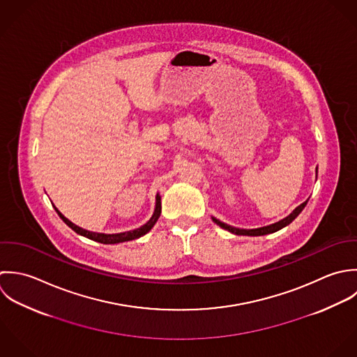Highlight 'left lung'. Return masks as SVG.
I'll return each instance as SVG.
<instances>
[{
	"mask_svg": "<svg viewBox=\"0 0 357 357\" xmlns=\"http://www.w3.org/2000/svg\"><path fill=\"white\" fill-rule=\"evenodd\" d=\"M316 178H317V168H316ZM307 200H309V199H307ZM307 200L303 202L301 206H298L291 214L288 215V216H285L284 219H282V220H279V222H276V223L268 225V226L257 227V229L234 227V226H230V225H227V223H225V222H220L219 219H216L214 216H213V220H214L218 226H220L222 229H225V230H227V231H230V233H233V234H237V236H264V234H271V233H275V231L283 229L287 225H289L298 215L302 213V210L305 208Z\"/></svg>",
	"mask_w": 357,
	"mask_h": 357,
	"instance_id": "8db88e82",
	"label": "left lung"
}]
</instances>
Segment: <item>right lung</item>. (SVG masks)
Here are the masks:
<instances>
[{
	"label": "right lung",
	"instance_id": "add662e5",
	"mask_svg": "<svg viewBox=\"0 0 357 357\" xmlns=\"http://www.w3.org/2000/svg\"><path fill=\"white\" fill-rule=\"evenodd\" d=\"M58 215L62 218V220L69 226L72 227L73 230L89 240H93V241H98V243H102V244H119V243H124V241H130V240H135V238H139L142 237L143 234H146L147 231L151 230V227L155 225L157 219L160 218L161 214V197L160 195L157 193L155 196V207H154V213L151 215V218L142 225L141 227L138 229H134V230H128V231H123V233H112V234H107V233H98V231H91V230H86V229H82L77 225H74L72 220H69L65 215L62 214L56 207H55Z\"/></svg>",
	"mask_w": 357,
	"mask_h": 357
}]
</instances>
